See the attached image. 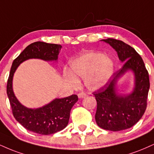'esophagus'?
<instances>
[{
  "label": "esophagus",
  "mask_w": 154,
  "mask_h": 154,
  "mask_svg": "<svg viewBox=\"0 0 154 154\" xmlns=\"http://www.w3.org/2000/svg\"><path fill=\"white\" fill-rule=\"evenodd\" d=\"M87 96L86 94L85 93V92H79V93L78 94V97L79 98H84Z\"/></svg>",
  "instance_id": "esophagus-1"
}]
</instances>
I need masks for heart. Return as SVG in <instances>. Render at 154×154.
Here are the masks:
<instances>
[{
	"label": "heart",
	"instance_id": "heart-1",
	"mask_svg": "<svg viewBox=\"0 0 154 154\" xmlns=\"http://www.w3.org/2000/svg\"><path fill=\"white\" fill-rule=\"evenodd\" d=\"M70 72H64L66 83L75 87L78 79H84L85 86L90 90H97L106 85L114 71L112 61L103 54L88 52L83 54L69 63Z\"/></svg>",
	"mask_w": 154,
	"mask_h": 154
}]
</instances>
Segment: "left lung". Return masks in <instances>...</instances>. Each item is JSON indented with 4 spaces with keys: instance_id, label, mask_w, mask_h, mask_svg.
<instances>
[{
    "instance_id": "obj_1",
    "label": "left lung",
    "mask_w": 154,
    "mask_h": 154,
    "mask_svg": "<svg viewBox=\"0 0 154 154\" xmlns=\"http://www.w3.org/2000/svg\"><path fill=\"white\" fill-rule=\"evenodd\" d=\"M103 41L117 51L119 59L124 64L106 85L93 92L97 101L96 123L105 130H125L138 123L145 112L150 88L149 72L141 57L130 45L112 38ZM128 70L134 72V90L129 95H117L115 93L116 82Z\"/></svg>"
}]
</instances>
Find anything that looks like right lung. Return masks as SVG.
<instances>
[{"label":"right lung","mask_w":154,"mask_h":154,"mask_svg":"<svg viewBox=\"0 0 154 154\" xmlns=\"http://www.w3.org/2000/svg\"><path fill=\"white\" fill-rule=\"evenodd\" d=\"M62 46L36 42L31 44L13 62L7 82L8 95L15 119L28 131L41 135H50L63 130L69 123L70 110L78 100L77 95H72L54 100L36 109L24 107L16 99L12 88L13 76L21 63L29 59L45 61L57 60Z\"/></svg>","instance_id":"add662e5"}]
</instances>
